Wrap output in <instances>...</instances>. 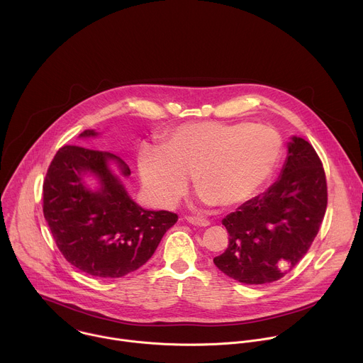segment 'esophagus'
Masks as SVG:
<instances>
[{"label": "esophagus", "instance_id": "esophagus-1", "mask_svg": "<svg viewBox=\"0 0 363 363\" xmlns=\"http://www.w3.org/2000/svg\"><path fill=\"white\" fill-rule=\"evenodd\" d=\"M186 221H188L189 224H194V225H198V227H208V225L211 224L210 220L201 218V217H192V216H188V217H186Z\"/></svg>", "mask_w": 363, "mask_h": 363}]
</instances>
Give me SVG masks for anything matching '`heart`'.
I'll return each instance as SVG.
<instances>
[{
  "label": "heart",
  "mask_w": 363,
  "mask_h": 363,
  "mask_svg": "<svg viewBox=\"0 0 363 363\" xmlns=\"http://www.w3.org/2000/svg\"><path fill=\"white\" fill-rule=\"evenodd\" d=\"M281 135L269 125L203 121L178 126L162 147L142 146L139 174L149 195L161 203L178 201L194 177L196 192L216 206L252 198L277 169Z\"/></svg>",
  "instance_id": "heart-1"
}]
</instances>
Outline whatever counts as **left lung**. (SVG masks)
Wrapping results in <instances>:
<instances>
[{
  "label": "left lung",
  "mask_w": 363,
  "mask_h": 363,
  "mask_svg": "<svg viewBox=\"0 0 363 363\" xmlns=\"http://www.w3.org/2000/svg\"><path fill=\"white\" fill-rule=\"evenodd\" d=\"M326 206L323 164L312 145L294 136L279 181L223 220L228 247L214 264L244 284L280 280L308 251Z\"/></svg>",
  "instance_id": "left-lung-1"
}]
</instances>
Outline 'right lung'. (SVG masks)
<instances>
[{
  "mask_svg": "<svg viewBox=\"0 0 363 363\" xmlns=\"http://www.w3.org/2000/svg\"><path fill=\"white\" fill-rule=\"evenodd\" d=\"M82 138L96 136L84 130ZM129 167L116 155L76 145L57 150L43 182V214L66 260L94 277H123L143 266L178 221L171 211H147L133 202L108 162ZM97 174L102 189L89 191L81 174Z\"/></svg>",
  "mask_w": 363,
  "mask_h": 363,
  "instance_id": "add662e5",
  "label": "right lung"
}]
</instances>
